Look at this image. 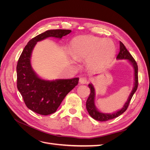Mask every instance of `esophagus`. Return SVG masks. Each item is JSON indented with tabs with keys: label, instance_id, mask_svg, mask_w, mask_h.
Masks as SVG:
<instances>
[{
	"label": "esophagus",
	"instance_id": "obj_1",
	"mask_svg": "<svg viewBox=\"0 0 150 150\" xmlns=\"http://www.w3.org/2000/svg\"><path fill=\"white\" fill-rule=\"evenodd\" d=\"M88 83V79L86 78H81L79 79V83L81 84H85Z\"/></svg>",
	"mask_w": 150,
	"mask_h": 150
}]
</instances>
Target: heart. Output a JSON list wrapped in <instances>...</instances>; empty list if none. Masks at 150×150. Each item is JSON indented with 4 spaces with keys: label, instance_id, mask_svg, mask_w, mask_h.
I'll use <instances>...</instances> for the list:
<instances>
[{
    "label": "heart",
    "instance_id": "heart-1",
    "mask_svg": "<svg viewBox=\"0 0 150 150\" xmlns=\"http://www.w3.org/2000/svg\"><path fill=\"white\" fill-rule=\"evenodd\" d=\"M115 45L110 39L94 35L79 36L71 42L69 52L76 61L88 58V64L93 67L106 66L114 56Z\"/></svg>",
    "mask_w": 150,
    "mask_h": 150
}]
</instances>
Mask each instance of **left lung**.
Segmentation results:
<instances>
[{
    "mask_svg": "<svg viewBox=\"0 0 150 150\" xmlns=\"http://www.w3.org/2000/svg\"><path fill=\"white\" fill-rule=\"evenodd\" d=\"M120 52L117 54L116 59H127L134 67V88L129 94L128 99L125 103V105L123 106L121 110L117 111L115 112H113L112 114H107V113H103L99 112L95 106L94 104V98H95V89L94 86L92 84H89L88 85L89 88H90L91 93L89 96L86 101V109L89 115L91 116L93 119L99 121H106L108 120L114 119L115 117L120 116L122 115L127 109L128 108L129 104L131 101V99L132 98L133 94L137 90L138 86V65L137 62L135 61L134 59L131 55V54L129 52L128 50L126 49L125 45L122 44L121 41L120 42Z\"/></svg>",
    "mask_w": 150,
    "mask_h": 150,
    "instance_id": "1",
    "label": "left lung"
}]
</instances>
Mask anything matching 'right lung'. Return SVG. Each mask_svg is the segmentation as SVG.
<instances>
[{
	"instance_id": "1",
	"label": "right lung",
	"mask_w": 150,
	"mask_h": 150,
	"mask_svg": "<svg viewBox=\"0 0 150 150\" xmlns=\"http://www.w3.org/2000/svg\"><path fill=\"white\" fill-rule=\"evenodd\" d=\"M71 30H49L30 40L25 46L17 65V86L26 106L41 115L55 112L66 95L78 85L79 78L44 80L35 74L30 57L36 43L49 37L61 39Z\"/></svg>"
}]
</instances>
